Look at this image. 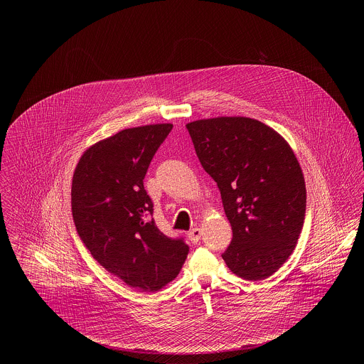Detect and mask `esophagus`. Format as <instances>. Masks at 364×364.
<instances>
[{
	"label": "esophagus",
	"mask_w": 364,
	"mask_h": 364,
	"mask_svg": "<svg viewBox=\"0 0 364 364\" xmlns=\"http://www.w3.org/2000/svg\"><path fill=\"white\" fill-rule=\"evenodd\" d=\"M188 237H189V240H191L193 244H198V242L200 241V238H202V230H200V228H193V230L189 231Z\"/></svg>",
	"instance_id": "esophagus-1"
}]
</instances>
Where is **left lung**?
<instances>
[{
  "mask_svg": "<svg viewBox=\"0 0 364 364\" xmlns=\"http://www.w3.org/2000/svg\"><path fill=\"white\" fill-rule=\"evenodd\" d=\"M186 127L232 228L223 259L241 279L272 276L293 254L306 215L304 175L290 144L244 116L200 119Z\"/></svg>",
  "mask_w": 364,
  "mask_h": 364,
  "instance_id": "1",
  "label": "left lung"
}]
</instances>
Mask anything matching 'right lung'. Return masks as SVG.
<instances>
[{
	"mask_svg": "<svg viewBox=\"0 0 364 364\" xmlns=\"http://www.w3.org/2000/svg\"><path fill=\"white\" fill-rule=\"evenodd\" d=\"M171 123L124 129L88 147L71 183V210L82 242L127 286L153 293L172 282L189 247L162 234L143 179Z\"/></svg>",
	"mask_w": 364,
	"mask_h": 364,
	"instance_id": "obj_1",
	"label": "right lung"
}]
</instances>
